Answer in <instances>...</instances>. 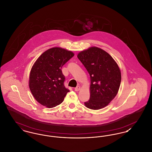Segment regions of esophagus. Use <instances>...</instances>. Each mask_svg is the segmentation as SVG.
I'll use <instances>...</instances> for the list:
<instances>
[{"label":"esophagus","mask_w":152,"mask_h":152,"mask_svg":"<svg viewBox=\"0 0 152 152\" xmlns=\"http://www.w3.org/2000/svg\"><path fill=\"white\" fill-rule=\"evenodd\" d=\"M75 90L76 91H80V86L76 87L75 88Z\"/></svg>","instance_id":"1"}]
</instances>
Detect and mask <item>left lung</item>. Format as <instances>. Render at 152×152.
<instances>
[{
	"mask_svg": "<svg viewBox=\"0 0 152 152\" xmlns=\"http://www.w3.org/2000/svg\"><path fill=\"white\" fill-rule=\"evenodd\" d=\"M77 57L89 73L90 98L84 103L91 110L108 105L116 96L121 82V72L116 61L104 50L89 47L81 51Z\"/></svg>",
	"mask_w": 152,
	"mask_h": 152,
	"instance_id": "left-lung-1",
	"label": "left lung"
}]
</instances>
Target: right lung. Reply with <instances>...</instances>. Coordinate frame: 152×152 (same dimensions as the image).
Returning <instances> with one entry per match:
<instances>
[{
	"label": "right lung",
	"instance_id": "add662e5",
	"mask_svg": "<svg viewBox=\"0 0 152 152\" xmlns=\"http://www.w3.org/2000/svg\"><path fill=\"white\" fill-rule=\"evenodd\" d=\"M74 53L60 47L48 49L33 64L29 75L28 86L36 100L48 108L60 104L69 91L64 85L61 68Z\"/></svg>",
	"mask_w": 152,
	"mask_h": 152
}]
</instances>
